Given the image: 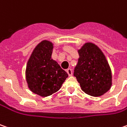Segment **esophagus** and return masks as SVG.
Masks as SVG:
<instances>
[{
    "mask_svg": "<svg viewBox=\"0 0 127 127\" xmlns=\"http://www.w3.org/2000/svg\"><path fill=\"white\" fill-rule=\"evenodd\" d=\"M67 74L69 76H72V69H70V68L67 69Z\"/></svg>",
    "mask_w": 127,
    "mask_h": 127,
    "instance_id": "1",
    "label": "esophagus"
}]
</instances>
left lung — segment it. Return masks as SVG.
Instances as JSON below:
<instances>
[{
    "label": "left lung",
    "instance_id": "8db88e82",
    "mask_svg": "<svg viewBox=\"0 0 127 127\" xmlns=\"http://www.w3.org/2000/svg\"><path fill=\"white\" fill-rule=\"evenodd\" d=\"M77 51L79 58L74 76L84 93L94 97L101 96L112 84L111 68L105 55L98 46L91 42L84 43Z\"/></svg>",
    "mask_w": 127,
    "mask_h": 127
}]
</instances>
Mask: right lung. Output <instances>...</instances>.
Masks as SVG:
<instances>
[{
  "mask_svg": "<svg viewBox=\"0 0 127 127\" xmlns=\"http://www.w3.org/2000/svg\"><path fill=\"white\" fill-rule=\"evenodd\" d=\"M53 48V43L43 40L33 48L27 63L25 77L28 88L41 97L57 92L68 77L67 73L51 58Z\"/></svg>",
  "mask_w": 127,
  "mask_h": 127,
  "instance_id": "1",
  "label": "right lung"
}]
</instances>
